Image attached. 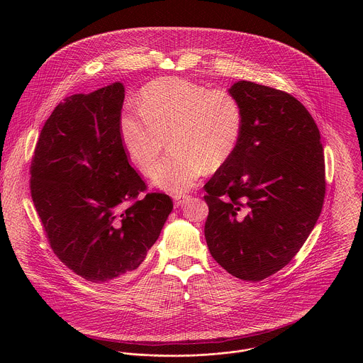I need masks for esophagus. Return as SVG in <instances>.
<instances>
[{"label":"esophagus","instance_id":"34e87169","mask_svg":"<svg viewBox=\"0 0 363 363\" xmlns=\"http://www.w3.org/2000/svg\"><path fill=\"white\" fill-rule=\"evenodd\" d=\"M174 207H182L183 204H186L189 200H190V196L187 194H176L174 197Z\"/></svg>","mask_w":363,"mask_h":363}]
</instances>
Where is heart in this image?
<instances>
[{
    "label": "heart",
    "instance_id": "b5f03b06",
    "mask_svg": "<svg viewBox=\"0 0 363 363\" xmlns=\"http://www.w3.org/2000/svg\"><path fill=\"white\" fill-rule=\"evenodd\" d=\"M138 108L120 116L123 148L133 164L150 176L169 138L174 154L158 167L152 180L172 193L191 189L207 169L223 166L243 131L242 104L232 92L184 78L150 82L138 96Z\"/></svg>",
    "mask_w": 363,
    "mask_h": 363
}]
</instances>
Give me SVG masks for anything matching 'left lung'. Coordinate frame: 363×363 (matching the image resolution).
<instances>
[{"label": "left lung", "mask_w": 363, "mask_h": 363, "mask_svg": "<svg viewBox=\"0 0 363 363\" xmlns=\"http://www.w3.org/2000/svg\"><path fill=\"white\" fill-rule=\"evenodd\" d=\"M243 110L232 157L204 186L211 256L243 281H261L296 256L324 203L320 131L292 95L250 81L229 89Z\"/></svg>", "instance_id": "obj_1"}]
</instances>
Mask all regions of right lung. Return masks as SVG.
I'll return each mask as SVG.
<instances>
[{
	"instance_id": "1",
	"label": "right lung",
	"mask_w": 363,
	"mask_h": 363,
	"mask_svg": "<svg viewBox=\"0 0 363 363\" xmlns=\"http://www.w3.org/2000/svg\"><path fill=\"white\" fill-rule=\"evenodd\" d=\"M124 86L77 94L52 110L30 164V194L54 255L96 284L131 275L173 209L128 162L118 120Z\"/></svg>"
}]
</instances>
